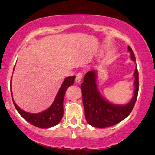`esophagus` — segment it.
Wrapping results in <instances>:
<instances>
[{
    "label": "esophagus",
    "instance_id": "1",
    "mask_svg": "<svg viewBox=\"0 0 155 155\" xmlns=\"http://www.w3.org/2000/svg\"><path fill=\"white\" fill-rule=\"evenodd\" d=\"M82 75H83V73H82V72H79V73L77 74V75H76V78H75L76 82L79 83V82L81 81V80L82 78Z\"/></svg>",
    "mask_w": 155,
    "mask_h": 155
}]
</instances>
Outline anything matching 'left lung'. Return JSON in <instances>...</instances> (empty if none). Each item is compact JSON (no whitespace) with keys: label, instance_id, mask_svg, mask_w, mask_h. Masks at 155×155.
Returning <instances> with one entry per match:
<instances>
[{"label":"left lung","instance_id":"obj_1","mask_svg":"<svg viewBox=\"0 0 155 155\" xmlns=\"http://www.w3.org/2000/svg\"><path fill=\"white\" fill-rule=\"evenodd\" d=\"M132 61L135 56L132 48L128 46ZM135 77L134 95L126 105H118L110 103L104 98L99 92L97 84V71H91L86 73L84 82L81 84L82 101L87 122L95 128H107L118 124L125 119L134 107L139 89L138 71L135 68L133 73Z\"/></svg>","mask_w":155,"mask_h":155}]
</instances>
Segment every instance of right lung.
<instances>
[{
	"label": "right lung",
	"instance_id": "right-lung-1",
	"mask_svg": "<svg viewBox=\"0 0 155 155\" xmlns=\"http://www.w3.org/2000/svg\"><path fill=\"white\" fill-rule=\"evenodd\" d=\"M75 79V76H71V77L65 78L60 87V90L57 93L56 98L51 106L45 111L38 114L29 113L21 109L14 101L12 98V90H10L15 107L20 115L33 126L40 128H51L59 124V122L62 119L63 116V99H64L65 91L68 87L73 84Z\"/></svg>",
	"mask_w": 155,
	"mask_h": 155
}]
</instances>
